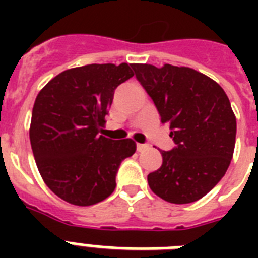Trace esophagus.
Returning a JSON list of instances; mask_svg holds the SVG:
<instances>
[{"label":"esophagus","instance_id":"obj_1","mask_svg":"<svg viewBox=\"0 0 258 258\" xmlns=\"http://www.w3.org/2000/svg\"><path fill=\"white\" fill-rule=\"evenodd\" d=\"M147 149H149V145H141V143H138L137 145V150L139 153H142V151H145V150Z\"/></svg>","mask_w":258,"mask_h":258}]
</instances>
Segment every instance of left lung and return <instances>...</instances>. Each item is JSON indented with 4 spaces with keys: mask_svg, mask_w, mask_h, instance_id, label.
Instances as JSON below:
<instances>
[{
    "mask_svg": "<svg viewBox=\"0 0 258 258\" xmlns=\"http://www.w3.org/2000/svg\"><path fill=\"white\" fill-rule=\"evenodd\" d=\"M131 67L175 143L147 176L150 188L171 204L196 202L220 182L233 158L237 123L229 97L218 83L187 67Z\"/></svg>",
    "mask_w": 258,
    "mask_h": 258,
    "instance_id": "obj_1",
    "label": "left lung"
}]
</instances>
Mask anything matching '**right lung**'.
<instances>
[{
	"label": "right lung",
	"mask_w": 258,
	"mask_h": 258,
	"mask_svg": "<svg viewBox=\"0 0 258 258\" xmlns=\"http://www.w3.org/2000/svg\"><path fill=\"white\" fill-rule=\"evenodd\" d=\"M133 76L127 62L89 64L58 74L38 92L30 145L42 179L61 200L91 206L116 187L117 169L135 153L137 143L99 133L115 89Z\"/></svg>",
	"instance_id": "add662e5"
}]
</instances>
